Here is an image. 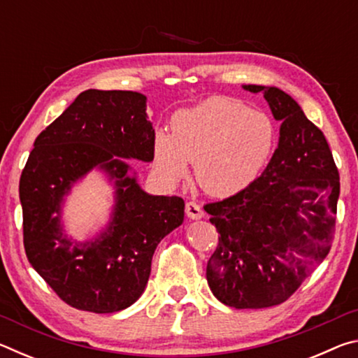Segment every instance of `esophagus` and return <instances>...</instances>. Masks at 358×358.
<instances>
[{
	"label": "esophagus",
	"mask_w": 358,
	"mask_h": 358,
	"mask_svg": "<svg viewBox=\"0 0 358 358\" xmlns=\"http://www.w3.org/2000/svg\"><path fill=\"white\" fill-rule=\"evenodd\" d=\"M185 211L186 215L189 220H202V217L205 216L202 207L196 202H187L186 207H185Z\"/></svg>",
	"instance_id": "esophagus-1"
}]
</instances>
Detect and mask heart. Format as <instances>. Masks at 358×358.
<instances>
[{
	"label": "heart",
	"mask_w": 358,
	"mask_h": 358,
	"mask_svg": "<svg viewBox=\"0 0 358 358\" xmlns=\"http://www.w3.org/2000/svg\"><path fill=\"white\" fill-rule=\"evenodd\" d=\"M276 124L245 102L213 96L183 108L172 118V131H157L153 162L167 183L183 180L189 162L205 191L229 197L250 187L273 156Z\"/></svg>",
	"instance_id": "heart-1"
}]
</instances>
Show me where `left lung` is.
<instances>
[{
	"instance_id": "obj_1",
	"label": "left lung",
	"mask_w": 358,
	"mask_h": 358,
	"mask_svg": "<svg viewBox=\"0 0 358 358\" xmlns=\"http://www.w3.org/2000/svg\"><path fill=\"white\" fill-rule=\"evenodd\" d=\"M243 88L264 94L281 121L280 142L250 187L203 207L220 234L207 281L224 305L260 310L286 301L329 254L339 173L322 131L295 99L276 87Z\"/></svg>"
}]
</instances>
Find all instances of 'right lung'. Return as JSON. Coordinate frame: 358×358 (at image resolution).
Wrapping results in <instances>:
<instances>
[{
  "instance_id": "add662e5",
  "label": "right lung",
  "mask_w": 358,
  "mask_h": 358,
  "mask_svg": "<svg viewBox=\"0 0 358 358\" xmlns=\"http://www.w3.org/2000/svg\"><path fill=\"white\" fill-rule=\"evenodd\" d=\"M155 129L147 96L87 90L48 124L20 177L23 245L33 268L72 308L107 314L138 300L159 241L181 226L185 201L151 196L126 159L153 161ZM96 168L115 196L108 226L87 242L62 227L65 196Z\"/></svg>"
}]
</instances>
